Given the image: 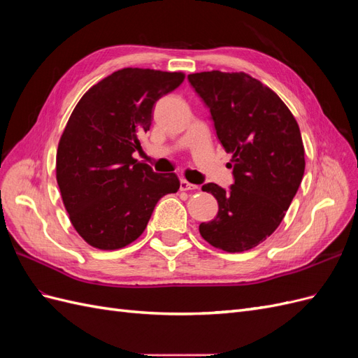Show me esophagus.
I'll list each match as a JSON object with an SVG mask.
<instances>
[{
  "mask_svg": "<svg viewBox=\"0 0 358 358\" xmlns=\"http://www.w3.org/2000/svg\"><path fill=\"white\" fill-rule=\"evenodd\" d=\"M194 189H199L197 185H194V183H189L188 180H180V191H194Z\"/></svg>",
  "mask_w": 358,
  "mask_h": 358,
  "instance_id": "1",
  "label": "esophagus"
}]
</instances>
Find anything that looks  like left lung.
Returning <instances> with one entry per match:
<instances>
[{
    "label": "left lung",
    "mask_w": 358,
    "mask_h": 358,
    "mask_svg": "<svg viewBox=\"0 0 358 358\" xmlns=\"http://www.w3.org/2000/svg\"><path fill=\"white\" fill-rule=\"evenodd\" d=\"M210 112L216 136L231 154L234 183H204L218 213L201 222L203 239L225 252H243L266 241L284 220L305 173L297 121L279 96L246 73L188 74Z\"/></svg>",
    "instance_id": "8db88e82"
}]
</instances>
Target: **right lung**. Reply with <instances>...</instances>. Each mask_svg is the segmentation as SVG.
Wrapping results in <instances>:
<instances>
[{
  "instance_id": "1",
  "label": "right lung",
  "mask_w": 358,
  "mask_h": 358,
  "mask_svg": "<svg viewBox=\"0 0 358 358\" xmlns=\"http://www.w3.org/2000/svg\"><path fill=\"white\" fill-rule=\"evenodd\" d=\"M183 79V73L122 69L74 107L58 145L57 180L86 243L112 251L134 242L158 200L179 189L175 173H155L133 154L142 149L155 103Z\"/></svg>"
}]
</instances>
